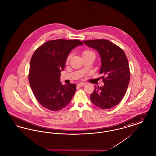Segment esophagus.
Masks as SVG:
<instances>
[{
  "label": "esophagus",
  "instance_id": "34e87169",
  "mask_svg": "<svg viewBox=\"0 0 156 156\" xmlns=\"http://www.w3.org/2000/svg\"><path fill=\"white\" fill-rule=\"evenodd\" d=\"M85 84H86L85 83H79L77 84V86H79V87H82V86H83L85 85Z\"/></svg>",
  "mask_w": 156,
  "mask_h": 156
}]
</instances>
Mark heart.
<instances>
[{"label":"heart","mask_w":156,"mask_h":156,"mask_svg":"<svg viewBox=\"0 0 156 156\" xmlns=\"http://www.w3.org/2000/svg\"><path fill=\"white\" fill-rule=\"evenodd\" d=\"M82 57H86V56H88L89 55H94V51H92V50H83L82 52ZM72 54H69V55L67 56V59H66V62H70L71 58H72Z\"/></svg>","instance_id":"1"}]
</instances>
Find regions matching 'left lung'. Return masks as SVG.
Wrapping results in <instances>:
<instances>
[{"label": "left lung", "instance_id": "8db88e82", "mask_svg": "<svg viewBox=\"0 0 156 156\" xmlns=\"http://www.w3.org/2000/svg\"><path fill=\"white\" fill-rule=\"evenodd\" d=\"M89 47L96 50L101 58L100 74L104 86L94 87L90 100L96 106L108 109L119 104L124 97L130 80L127 57L118 45L107 40L83 41Z\"/></svg>", "mask_w": 156, "mask_h": 156}]
</instances>
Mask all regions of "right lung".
<instances>
[{"label": "right lung", "mask_w": 156, "mask_h": 156, "mask_svg": "<svg viewBox=\"0 0 156 156\" xmlns=\"http://www.w3.org/2000/svg\"><path fill=\"white\" fill-rule=\"evenodd\" d=\"M83 44L78 40H51L43 44L34 52L28 79L36 99L44 108L58 111L72 100L76 85H62L60 81V72L70 52Z\"/></svg>", "instance_id": "obj_1"}]
</instances>
